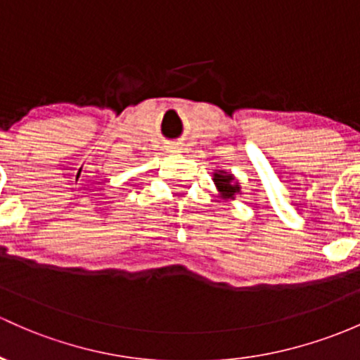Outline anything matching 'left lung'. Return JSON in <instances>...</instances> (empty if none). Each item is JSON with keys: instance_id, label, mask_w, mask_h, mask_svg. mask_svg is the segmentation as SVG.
<instances>
[{"instance_id": "obj_1", "label": "left lung", "mask_w": 360, "mask_h": 360, "mask_svg": "<svg viewBox=\"0 0 360 360\" xmlns=\"http://www.w3.org/2000/svg\"><path fill=\"white\" fill-rule=\"evenodd\" d=\"M212 181H214L216 191L219 192V195H221L223 199L233 200L235 197L242 194L238 180L235 179L231 173L225 172V169H216V172L212 173Z\"/></svg>"}]
</instances>
